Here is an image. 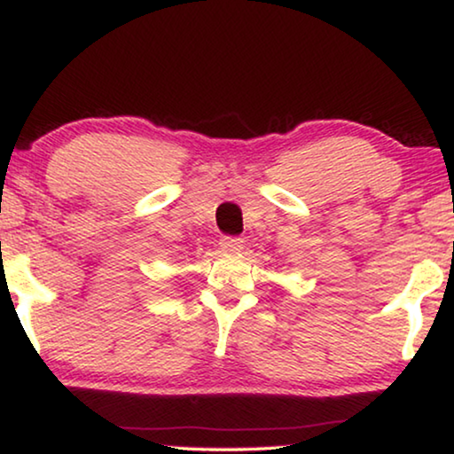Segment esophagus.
Here are the masks:
<instances>
[{
    "mask_svg": "<svg viewBox=\"0 0 454 454\" xmlns=\"http://www.w3.org/2000/svg\"><path fill=\"white\" fill-rule=\"evenodd\" d=\"M221 247L225 252H239L244 247V239L238 238V235H223Z\"/></svg>",
    "mask_w": 454,
    "mask_h": 454,
    "instance_id": "1",
    "label": "esophagus"
}]
</instances>
